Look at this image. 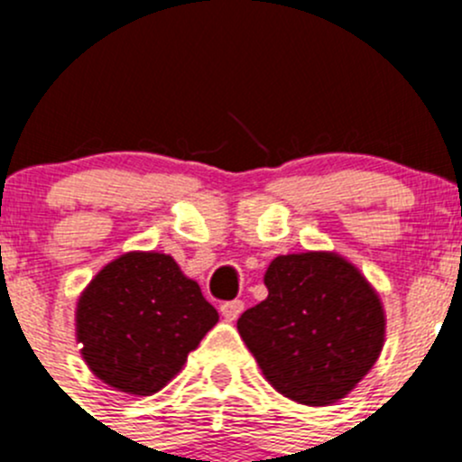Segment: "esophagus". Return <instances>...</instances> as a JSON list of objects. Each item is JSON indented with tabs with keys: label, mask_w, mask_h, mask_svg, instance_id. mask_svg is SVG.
<instances>
[{
	"label": "esophagus",
	"mask_w": 462,
	"mask_h": 462,
	"mask_svg": "<svg viewBox=\"0 0 462 462\" xmlns=\"http://www.w3.org/2000/svg\"><path fill=\"white\" fill-rule=\"evenodd\" d=\"M241 313H244V301L235 300V301H226V304H221V315L227 321H235Z\"/></svg>",
	"instance_id": "esophagus-1"
}]
</instances>
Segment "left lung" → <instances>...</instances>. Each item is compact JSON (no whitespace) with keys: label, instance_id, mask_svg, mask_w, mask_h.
Listing matches in <instances>:
<instances>
[{"label":"left lung","instance_id":"obj_1","mask_svg":"<svg viewBox=\"0 0 462 462\" xmlns=\"http://www.w3.org/2000/svg\"><path fill=\"white\" fill-rule=\"evenodd\" d=\"M268 297L236 321L268 384L283 398L328 407L374 369L386 337L380 295L356 263L330 250L279 254Z\"/></svg>","mask_w":462,"mask_h":462}]
</instances>
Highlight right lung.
<instances>
[{"label": "right lung", "mask_w": 462, "mask_h": 462, "mask_svg": "<svg viewBox=\"0 0 462 462\" xmlns=\"http://www.w3.org/2000/svg\"><path fill=\"white\" fill-rule=\"evenodd\" d=\"M218 313L174 257L132 250L87 283L76 339L93 375L129 395L158 393L188 362Z\"/></svg>", "instance_id": "right-lung-1"}]
</instances>
